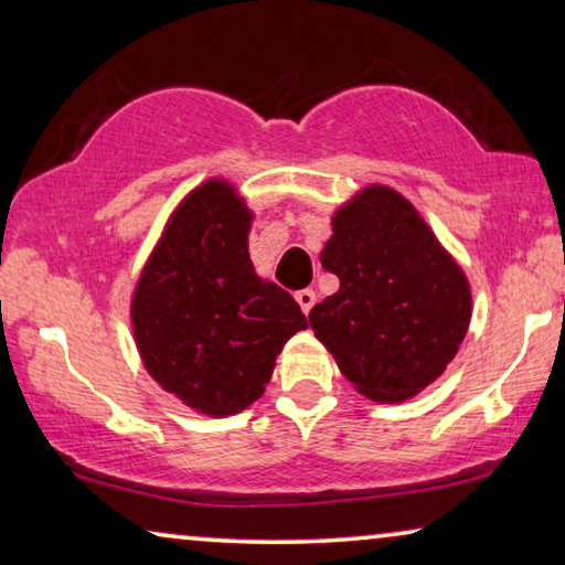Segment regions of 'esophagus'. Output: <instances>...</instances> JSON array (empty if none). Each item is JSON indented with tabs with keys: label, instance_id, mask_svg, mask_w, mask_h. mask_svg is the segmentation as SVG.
Listing matches in <instances>:
<instances>
[{
	"label": "esophagus",
	"instance_id": "obj_1",
	"mask_svg": "<svg viewBox=\"0 0 565 565\" xmlns=\"http://www.w3.org/2000/svg\"><path fill=\"white\" fill-rule=\"evenodd\" d=\"M296 300H298L300 311L308 313V311H311V308H313V303H316V292H313L311 288H306V290H298V292H296Z\"/></svg>",
	"mask_w": 565,
	"mask_h": 565
}]
</instances>
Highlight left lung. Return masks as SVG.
Listing matches in <instances>:
<instances>
[{"instance_id": "left-lung-1", "label": "left lung", "mask_w": 565, "mask_h": 565, "mask_svg": "<svg viewBox=\"0 0 565 565\" xmlns=\"http://www.w3.org/2000/svg\"><path fill=\"white\" fill-rule=\"evenodd\" d=\"M321 265L339 290L308 321L354 388L396 404L445 373L468 331L470 288L406 198L362 190L337 211Z\"/></svg>"}]
</instances>
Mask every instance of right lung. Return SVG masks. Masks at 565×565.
<instances>
[{"label":"right lung","mask_w":565,"mask_h":565,"mask_svg":"<svg viewBox=\"0 0 565 565\" xmlns=\"http://www.w3.org/2000/svg\"><path fill=\"white\" fill-rule=\"evenodd\" d=\"M249 221L231 184H200L169 218L130 306L146 370L207 416L257 401L282 344L308 327L290 292L254 273Z\"/></svg>","instance_id":"1"}]
</instances>
